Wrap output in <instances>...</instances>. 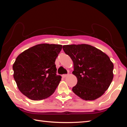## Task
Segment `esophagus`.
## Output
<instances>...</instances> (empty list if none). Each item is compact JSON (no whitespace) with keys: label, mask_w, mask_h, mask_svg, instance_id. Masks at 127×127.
Wrapping results in <instances>:
<instances>
[{"label":"esophagus","mask_w":127,"mask_h":127,"mask_svg":"<svg viewBox=\"0 0 127 127\" xmlns=\"http://www.w3.org/2000/svg\"><path fill=\"white\" fill-rule=\"evenodd\" d=\"M68 76V74H63L62 75V77H63V78H65L66 77H67Z\"/></svg>","instance_id":"1"}]
</instances>
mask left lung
<instances>
[{
    "instance_id": "left-lung-1",
    "label": "left lung",
    "mask_w": 127,
    "mask_h": 127,
    "mask_svg": "<svg viewBox=\"0 0 127 127\" xmlns=\"http://www.w3.org/2000/svg\"><path fill=\"white\" fill-rule=\"evenodd\" d=\"M63 49L73 62L72 73L77 78L74 93L85 100L101 96L113 79L114 65L106 54L87 44L67 45Z\"/></svg>"
}]
</instances>
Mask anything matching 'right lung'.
Here are the masks:
<instances>
[{
  "mask_svg": "<svg viewBox=\"0 0 127 127\" xmlns=\"http://www.w3.org/2000/svg\"><path fill=\"white\" fill-rule=\"evenodd\" d=\"M62 45L41 44L21 53L13 65V77L18 89L32 100L50 96L62 77L57 75L55 59Z\"/></svg>",
  "mask_w": 127,
  "mask_h": 127,
  "instance_id": "1",
  "label": "right lung"
}]
</instances>
